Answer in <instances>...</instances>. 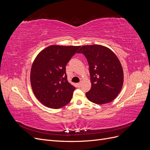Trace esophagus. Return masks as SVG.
<instances>
[{
    "mask_svg": "<svg viewBox=\"0 0 150 150\" xmlns=\"http://www.w3.org/2000/svg\"><path fill=\"white\" fill-rule=\"evenodd\" d=\"M77 85H78V87H80V86H81V82H80V83H78V84H77Z\"/></svg>",
    "mask_w": 150,
    "mask_h": 150,
    "instance_id": "esophagus-1",
    "label": "esophagus"
}]
</instances>
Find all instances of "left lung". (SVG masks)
Returning <instances> with one entry per match:
<instances>
[{
    "label": "left lung",
    "mask_w": 150,
    "mask_h": 150,
    "mask_svg": "<svg viewBox=\"0 0 150 150\" xmlns=\"http://www.w3.org/2000/svg\"><path fill=\"white\" fill-rule=\"evenodd\" d=\"M78 53H83L89 66L91 88L86 96L97 104L111 102L122 87L124 74L121 62L110 49L98 44L86 45Z\"/></svg>",
    "instance_id": "1"
}]
</instances>
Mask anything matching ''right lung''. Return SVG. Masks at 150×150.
<instances>
[{
	"label": "right lung",
	"mask_w": 150,
	"mask_h": 150,
	"mask_svg": "<svg viewBox=\"0 0 150 150\" xmlns=\"http://www.w3.org/2000/svg\"><path fill=\"white\" fill-rule=\"evenodd\" d=\"M80 47L51 45L35 58L30 84L35 96L43 105L59 109L71 101L76 88L67 79L66 66Z\"/></svg>",
	"instance_id": "obj_1"
}]
</instances>
